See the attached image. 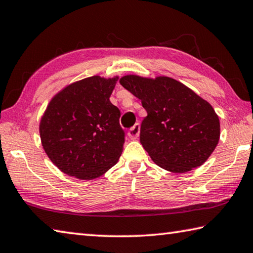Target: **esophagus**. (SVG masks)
<instances>
[{
    "label": "esophagus",
    "mask_w": 253,
    "mask_h": 253,
    "mask_svg": "<svg viewBox=\"0 0 253 253\" xmlns=\"http://www.w3.org/2000/svg\"><path fill=\"white\" fill-rule=\"evenodd\" d=\"M139 134H140V124L136 123L131 127L129 132H127V135H129V138L131 140H135V139H138Z\"/></svg>",
    "instance_id": "esophagus-1"
}]
</instances>
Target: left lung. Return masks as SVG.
Instances as JSON below:
<instances>
[{"label": "left lung", "instance_id": "1", "mask_svg": "<svg viewBox=\"0 0 253 253\" xmlns=\"http://www.w3.org/2000/svg\"><path fill=\"white\" fill-rule=\"evenodd\" d=\"M120 84L147 111L140 142L157 166L184 173L209 159L220 139V120L209 102L169 77L127 74Z\"/></svg>", "mask_w": 253, "mask_h": 253}]
</instances>
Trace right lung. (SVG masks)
Returning a JSON list of instances; mask_svg holds the SVG:
<instances>
[{
  "label": "right lung",
  "mask_w": 253,
  "mask_h": 253,
  "mask_svg": "<svg viewBox=\"0 0 253 253\" xmlns=\"http://www.w3.org/2000/svg\"><path fill=\"white\" fill-rule=\"evenodd\" d=\"M118 79H82L48 102L40 121V136L46 156L63 173L80 180L99 178L121 157V113L110 101Z\"/></svg>",
  "instance_id": "1"
}]
</instances>
